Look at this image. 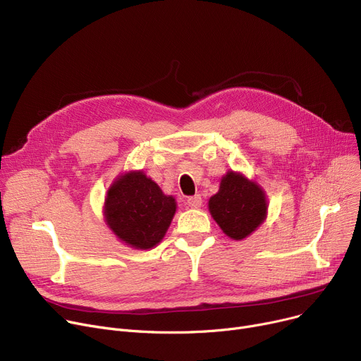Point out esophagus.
<instances>
[{
    "mask_svg": "<svg viewBox=\"0 0 361 361\" xmlns=\"http://www.w3.org/2000/svg\"><path fill=\"white\" fill-rule=\"evenodd\" d=\"M187 204L190 206V207H193V209H197V207L202 206V197H200V195L188 197V199H187Z\"/></svg>",
    "mask_w": 361,
    "mask_h": 361,
    "instance_id": "obj_1",
    "label": "esophagus"
}]
</instances>
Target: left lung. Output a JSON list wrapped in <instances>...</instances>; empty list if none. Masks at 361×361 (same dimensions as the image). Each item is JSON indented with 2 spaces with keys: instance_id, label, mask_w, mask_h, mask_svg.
I'll use <instances>...</instances> for the list:
<instances>
[{
  "instance_id": "8db88e82",
  "label": "left lung",
  "mask_w": 361,
  "mask_h": 361,
  "mask_svg": "<svg viewBox=\"0 0 361 361\" xmlns=\"http://www.w3.org/2000/svg\"><path fill=\"white\" fill-rule=\"evenodd\" d=\"M207 206L225 235L240 241L255 233L267 219L269 203L267 193L255 180L237 171H228Z\"/></svg>"
}]
</instances>
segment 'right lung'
Wrapping results in <instances>:
<instances>
[{
  "label": "right lung",
  "mask_w": 361,
  "mask_h": 361,
  "mask_svg": "<svg viewBox=\"0 0 361 361\" xmlns=\"http://www.w3.org/2000/svg\"><path fill=\"white\" fill-rule=\"evenodd\" d=\"M177 202L142 169L120 174L109 185L104 202L108 228L131 249L155 247L166 234Z\"/></svg>",
  "instance_id": "right-lung-1"
}]
</instances>
